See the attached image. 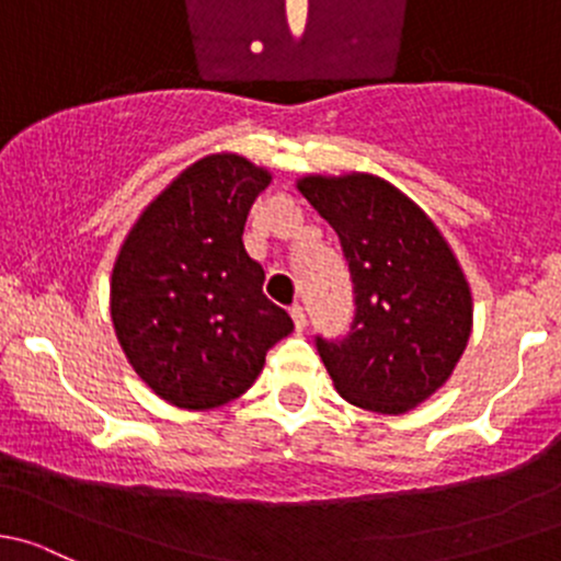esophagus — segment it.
I'll list each match as a JSON object with an SVG mask.
<instances>
[{"mask_svg":"<svg viewBox=\"0 0 561 561\" xmlns=\"http://www.w3.org/2000/svg\"><path fill=\"white\" fill-rule=\"evenodd\" d=\"M288 313H291L294 327H297V332H302L305 323H308V316H305V308H302V305H291V308H288Z\"/></svg>","mask_w":561,"mask_h":561,"instance_id":"esophagus-1","label":"esophagus"}]
</instances>
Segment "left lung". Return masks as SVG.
I'll return each mask as SVG.
<instances>
[{"instance_id": "1", "label": "left lung", "mask_w": 561, "mask_h": 561, "mask_svg": "<svg viewBox=\"0 0 561 561\" xmlns=\"http://www.w3.org/2000/svg\"><path fill=\"white\" fill-rule=\"evenodd\" d=\"M299 192L337 232L354 291L345 334H316L323 367L351 405L405 413L446 383L470 337V288L451 248L380 178H305Z\"/></svg>"}]
</instances>
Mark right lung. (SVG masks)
Wrapping results in <instances>:
<instances>
[{
    "label": "right lung",
    "mask_w": 561,
    "mask_h": 561,
    "mask_svg": "<svg viewBox=\"0 0 561 561\" xmlns=\"http://www.w3.org/2000/svg\"><path fill=\"white\" fill-rule=\"evenodd\" d=\"M270 175L234 153L188 167L142 213L113 270L110 316L126 359L178 408L238 400L294 329L242 245Z\"/></svg>",
    "instance_id": "add662e5"
}]
</instances>
